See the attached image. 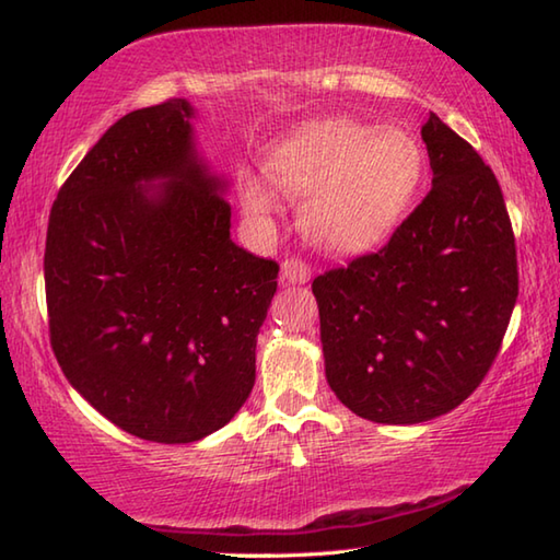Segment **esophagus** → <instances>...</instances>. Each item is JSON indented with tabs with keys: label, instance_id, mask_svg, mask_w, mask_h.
<instances>
[{
	"label": "esophagus",
	"instance_id": "obj_1",
	"mask_svg": "<svg viewBox=\"0 0 560 560\" xmlns=\"http://www.w3.org/2000/svg\"><path fill=\"white\" fill-rule=\"evenodd\" d=\"M311 279V267L303 259H283L281 261V281L283 283H306Z\"/></svg>",
	"mask_w": 560,
	"mask_h": 560
}]
</instances>
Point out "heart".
I'll return each instance as SVG.
<instances>
[{
	"label": "heart",
	"instance_id": "obj_1",
	"mask_svg": "<svg viewBox=\"0 0 560 560\" xmlns=\"http://www.w3.org/2000/svg\"><path fill=\"white\" fill-rule=\"evenodd\" d=\"M267 178L289 198H303L299 222L330 254L370 252L409 215L425 176V154L401 127H372L335 117L311 121L271 151ZM249 215L277 208L257 178L242 183Z\"/></svg>",
	"mask_w": 560,
	"mask_h": 560
}]
</instances>
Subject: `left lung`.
<instances>
[{
	"instance_id": "obj_1",
	"label": "left lung",
	"mask_w": 560,
	"mask_h": 560,
	"mask_svg": "<svg viewBox=\"0 0 560 560\" xmlns=\"http://www.w3.org/2000/svg\"><path fill=\"white\" fill-rule=\"evenodd\" d=\"M421 139L429 196L389 245L313 281L325 377L374 423H421L463 404L492 368L520 293L492 168L433 112Z\"/></svg>"
}]
</instances>
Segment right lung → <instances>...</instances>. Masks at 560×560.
<instances>
[{
    "instance_id": "obj_1",
    "label": "right lung",
    "mask_w": 560,
    "mask_h": 560,
    "mask_svg": "<svg viewBox=\"0 0 560 560\" xmlns=\"http://www.w3.org/2000/svg\"><path fill=\"white\" fill-rule=\"evenodd\" d=\"M196 109L117 119L50 208L44 277L66 380L121 431L192 443L254 386L279 264L230 237L228 180L196 149Z\"/></svg>"
}]
</instances>
